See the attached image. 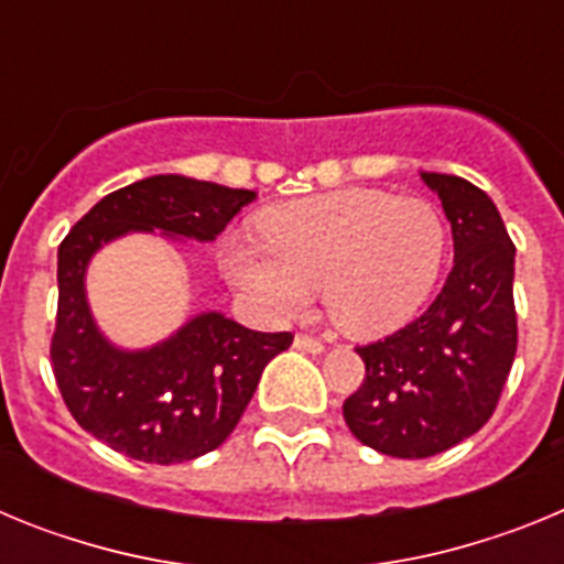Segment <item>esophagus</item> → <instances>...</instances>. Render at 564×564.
I'll list each match as a JSON object with an SVG mask.
<instances>
[{
  "label": "esophagus",
  "mask_w": 564,
  "mask_h": 564,
  "mask_svg": "<svg viewBox=\"0 0 564 564\" xmlns=\"http://www.w3.org/2000/svg\"><path fill=\"white\" fill-rule=\"evenodd\" d=\"M293 347H296V350L313 352V356L325 352V344L318 341V338H313V336H296V338H293Z\"/></svg>",
  "instance_id": "34e87169"
}]
</instances>
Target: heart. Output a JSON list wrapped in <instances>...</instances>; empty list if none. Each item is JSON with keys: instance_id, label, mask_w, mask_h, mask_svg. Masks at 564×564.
Here are the masks:
<instances>
[{"instance_id": "obj_1", "label": "heart", "mask_w": 564, "mask_h": 564, "mask_svg": "<svg viewBox=\"0 0 564 564\" xmlns=\"http://www.w3.org/2000/svg\"><path fill=\"white\" fill-rule=\"evenodd\" d=\"M259 231L223 242L228 282L271 318L299 316L322 285L330 318L356 338L406 325L430 302L449 246L432 203L378 188L279 203Z\"/></svg>"}]
</instances>
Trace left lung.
<instances>
[{
    "label": "left lung",
    "mask_w": 564,
    "mask_h": 564,
    "mask_svg": "<svg viewBox=\"0 0 564 564\" xmlns=\"http://www.w3.org/2000/svg\"><path fill=\"white\" fill-rule=\"evenodd\" d=\"M455 239V265L430 311L358 347L367 376L344 401L352 435L390 457H432L491 417L517 352L514 242L495 200L455 174L421 172Z\"/></svg>",
    "instance_id": "obj_1"
}]
</instances>
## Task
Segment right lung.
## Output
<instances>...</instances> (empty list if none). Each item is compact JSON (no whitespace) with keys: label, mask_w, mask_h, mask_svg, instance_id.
Instances as JSON below:
<instances>
[{"label":"right lung","mask_w":564,"mask_h":564,"mask_svg":"<svg viewBox=\"0 0 564 564\" xmlns=\"http://www.w3.org/2000/svg\"><path fill=\"white\" fill-rule=\"evenodd\" d=\"M251 200L257 192L248 188L154 174L107 194L58 246L53 372L73 417L109 449L172 466L223 446L268 361L293 336L248 330L206 311L152 347H118L89 311V262L127 234L212 242Z\"/></svg>","instance_id":"obj_1"}]
</instances>
